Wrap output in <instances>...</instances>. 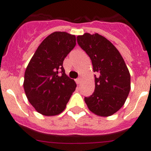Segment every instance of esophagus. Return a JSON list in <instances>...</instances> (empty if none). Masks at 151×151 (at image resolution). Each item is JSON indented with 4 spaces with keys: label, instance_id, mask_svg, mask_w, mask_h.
Masks as SVG:
<instances>
[{
    "label": "esophagus",
    "instance_id": "obj_1",
    "mask_svg": "<svg viewBox=\"0 0 151 151\" xmlns=\"http://www.w3.org/2000/svg\"><path fill=\"white\" fill-rule=\"evenodd\" d=\"M76 82L77 85H79L80 82H81V78H76Z\"/></svg>",
    "mask_w": 151,
    "mask_h": 151
}]
</instances>
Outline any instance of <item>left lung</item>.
<instances>
[{"label":"left lung","mask_w":151,"mask_h":151,"mask_svg":"<svg viewBox=\"0 0 151 151\" xmlns=\"http://www.w3.org/2000/svg\"><path fill=\"white\" fill-rule=\"evenodd\" d=\"M77 42L97 73L94 91L85 97V103L96 115H113L123 106L131 89L130 73L125 61L116 47L97 33L77 36Z\"/></svg>","instance_id":"8db88e82"}]
</instances>
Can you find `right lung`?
<instances>
[{
	"label": "right lung",
	"instance_id": "add662e5",
	"mask_svg": "<svg viewBox=\"0 0 151 151\" xmlns=\"http://www.w3.org/2000/svg\"><path fill=\"white\" fill-rule=\"evenodd\" d=\"M76 45L75 35L55 32L41 42L28 64L24 90L31 104L42 115L62 113L76 90V84L66 76L63 66Z\"/></svg>",
	"mask_w": 151,
	"mask_h": 151
}]
</instances>
